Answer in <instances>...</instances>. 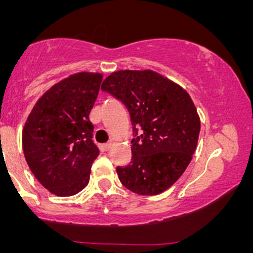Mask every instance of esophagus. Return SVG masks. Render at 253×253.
<instances>
[{"mask_svg": "<svg viewBox=\"0 0 253 253\" xmlns=\"http://www.w3.org/2000/svg\"><path fill=\"white\" fill-rule=\"evenodd\" d=\"M113 146V143H108V144H104L101 146V149H102V151H104V152H107V151H109L110 149H112Z\"/></svg>", "mask_w": 253, "mask_h": 253, "instance_id": "obj_1", "label": "esophagus"}]
</instances>
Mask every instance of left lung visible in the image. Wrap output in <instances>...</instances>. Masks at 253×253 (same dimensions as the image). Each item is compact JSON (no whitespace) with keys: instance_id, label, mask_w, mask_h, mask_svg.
I'll use <instances>...</instances> for the list:
<instances>
[{"instance_id":"1","label":"left lung","mask_w":253,"mask_h":253,"mask_svg":"<svg viewBox=\"0 0 253 253\" xmlns=\"http://www.w3.org/2000/svg\"><path fill=\"white\" fill-rule=\"evenodd\" d=\"M101 89L126 106L134 132L132 161L117 168L120 182L139 195L169 189L189 165L199 140L200 118L189 94L152 70L113 72Z\"/></svg>"}]
</instances>
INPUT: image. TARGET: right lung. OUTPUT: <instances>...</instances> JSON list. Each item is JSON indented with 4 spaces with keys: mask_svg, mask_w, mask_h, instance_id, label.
Masks as SVG:
<instances>
[{
    "mask_svg": "<svg viewBox=\"0 0 253 253\" xmlns=\"http://www.w3.org/2000/svg\"><path fill=\"white\" fill-rule=\"evenodd\" d=\"M102 75L78 72L54 84L38 100L22 130L26 162L43 188L72 196L86 187L100 155L89 113Z\"/></svg>",
    "mask_w": 253,
    "mask_h": 253,
    "instance_id": "obj_1",
    "label": "right lung"
}]
</instances>
